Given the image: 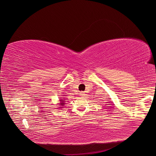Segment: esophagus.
<instances>
[{"mask_svg": "<svg viewBox=\"0 0 156 156\" xmlns=\"http://www.w3.org/2000/svg\"><path fill=\"white\" fill-rule=\"evenodd\" d=\"M80 96H84V92H80Z\"/></svg>", "mask_w": 156, "mask_h": 156, "instance_id": "34e87169", "label": "esophagus"}]
</instances>
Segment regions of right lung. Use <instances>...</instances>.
<instances>
[{"instance_id":"right-lung-1","label":"right lung","mask_w":156,"mask_h":156,"mask_svg":"<svg viewBox=\"0 0 156 156\" xmlns=\"http://www.w3.org/2000/svg\"><path fill=\"white\" fill-rule=\"evenodd\" d=\"M64 101H63V100H62V101H61V103H60V104H61V105H64V104H65V103H64Z\"/></svg>"}]
</instances>
